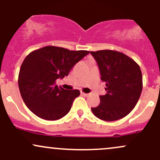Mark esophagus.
<instances>
[{
	"mask_svg": "<svg viewBox=\"0 0 160 160\" xmlns=\"http://www.w3.org/2000/svg\"><path fill=\"white\" fill-rule=\"evenodd\" d=\"M81 94L83 95V96H85V97L89 96V94H86V93H84V92H81Z\"/></svg>",
	"mask_w": 160,
	"mask_h": 160,
	"instance_id": "1",
	"label": "esophagus"
}]
</instances>
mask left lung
<instances>
[{
	"label": "left lung",
	"mask_w": 160,
	"mask_h": 160,
	"mask_svg": "<svg viewBox=\"0 0 160 160\" xmlns=\"http://www.w3.org/2000/svg\"><path fill=\"white\" fill-rule=\"evenodd\" d=\"M97 61L107 94L91 111L104 121H116L130 113L137 104L143 88L142 73L136 62L119 51H91Z\"/></svg>",
	"instance_id": "1"
}]
</instances>
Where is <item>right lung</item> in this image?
I'll return each instance as SVG.
<instances>
[{"label": "right lung", "instance_id": "obj_1", "mask_svg": "<svg viewBox=\"0 0 160 160\" xmlns=\"http://www.w3.org/2000/svg\"><path fill=\"white\" fill-rule=\"evenodd\" d=\"M88 53V51H69L54 46L31 52L22 62L18 78L27 107L43 119L57 120L65 116L80 91L58 87L56 80L67 76L72 68Z\"/></svg>", "mask_w": 160, "mask_h": 160}]
</instances>
